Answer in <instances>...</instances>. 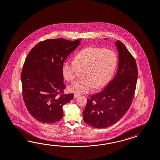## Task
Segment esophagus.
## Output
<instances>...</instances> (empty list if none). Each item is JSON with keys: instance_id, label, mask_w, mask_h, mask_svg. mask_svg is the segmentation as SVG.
I'll return each mask as SVG.
<instances>
[{"instance_id": "34e87169", "label": "esophagus", "mask_w": 160, "mask_h": 160, "mask_svg": "<svg viewBox=\"0 0 160 160\" xmlns=\"http://www.w3.org/2000/svg\"><path fill=\"white\" fill-rule=\"evenodd\" d=\"M78 94H74V98L75 99V98H77L78 97Z\"/></svg>"}]
</instances>
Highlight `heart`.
Returning a JSON list of instances; mask_svg holds the SVG:
<instances>
[{"label": "heart", "mask_w": 160, "mask_h": 160, "mask_svg": "<svg viewBox=\"0 0 160 160\" xmlns=\"http://www.w3.org/2000/svg\"><path fill=\"white\" fill-rule=\"evenodd\" d=\"M116 53L111 49L88 47L75 55L73 61H65L62 71L68 82H73L82 70V78L69 87V91L75 94L90 92L94 87L102 88L109 82L117 66Z\"/></svg>", "instance_id": "1"}]
</instances>
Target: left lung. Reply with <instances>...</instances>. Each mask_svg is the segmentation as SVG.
<instances>
[{
	"label": "left lung",
	"instance_id": "1",
	"mask_svg": "<svg viewBox=\"0 0 160 160\" xmlns=\"http://www.w3.org/2000/svg\"><path fill=\"white\" fill-rule=\"evenodd\" d=\"M115 43L119 54L117 74L101 92L87 99L83 111L84 121L94 128H107L119 121L135 95L138 74L136 61L123 43Z\"/></svg>",
	"mask_w": 160,
	"mask_h": 160
}]
</instances>
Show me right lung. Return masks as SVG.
Returning <instances> with one entry per match:
<instances>
[{
    "mask_svg": "<svg viewBox=\"0 0 160 160\" xmlns=\"http://www.w3.org/2000/svg\"><path fill=\"white\" fill-rule=\"evenodd\" d=\"M81 39H47L32 49L23 63L21 79L28 110L37 120L54 123L63 117L62 106L73 98L64 93L63 63Z\"/></svg>",
    "mask_w": 160,
    "mask_h": 160,
    "instance_id": "obj_1",
    "label": "right lung"
}]
</instances>
